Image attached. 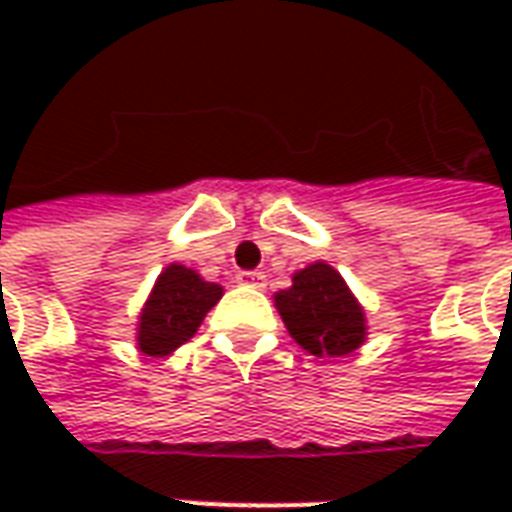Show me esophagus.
Masks as SVG:
<instances>
[{
	"label": "esophagus",
	"mask_w": 512,
	"mask_h": 512,
	"mask_svg": "<svg viewBox=\"0 0 512 512\" xmlns=\"http://www.w3.org/2000/svg\"><path fill=\"white\" fill-rule=\"evenodd\" d=\"M235 282L238 285H246V288H266V274L263 271H238L235 274Z\"/></svg>",
	"instance_id": "obj_1"
}]
</instances>
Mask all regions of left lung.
<instances>
[{
	"instance_id": "left-lung-1",
	"label": "left lung",
	"mask_w": 512,
	"mask_h": 512,
	"mask_svg": "<svg viewBox=\"0 0 512 512\" xmlns=\"http://www.w3.org/2000/svg\"><path fill=\"white\" fill-rule=\"evenodd\" d=\"M290 337L312 356H348L367 340V315L340 271L323 260L293 274L288 290L274 293Z\"/></svg>"
}]
</instances>
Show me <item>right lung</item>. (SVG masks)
I'll return each mask as SVG.
<instances>
[{
	"mask_svg": "<svg viewBox=\"0 0 512 512\" xmlns=\"http://www.w3.org/2000/svg\"><path fill=\"white\" fill-rule=\"evenodd\" d=\"M222 285L202 279L194 268L169 263L158 274L136 321V348L145 356H169L189 343L216 301Z\"/></svg>",
	"mask_w": 512,
	"mask_h": 512,
	"instance_id": "obj_1",
	"label": "right lung"
}]
</instances>
